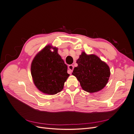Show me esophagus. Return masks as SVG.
<instances>
[{
	"mask_svg": "<svg viewBox=\"0 0 134 134\" xmlns=\"http://www.w3.org/2000/svg\"><path fill=\"white\" fill-rule=\"evenodd\" d=\"M68 72H69V74H71V72L72 71V70H73V69H74V66H73V65H70L68 66Z\"/></svg>",
	"mask_w": 134,
	"mask_h": 134,
	"instance_id": "1",
	"label": "esophagus"
}]
</instances>
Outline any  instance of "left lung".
<instances>
[{
	"mask_svg": "<svg viewBox=\"0 0 134 134\" xmlns=\"http://www.w3.org/2000/svg\"><path fill=\"white\" fill-rule=\"evenodd\" d=\"M77 67L72 72L80 82L82 88L93 93L102 90L110 76L109 66L97 55L82 52L77 60Z\"/></svg>",
	"mask_w": 134,
	"mask_h": 134,
	"instance_id": "8db88e82",
	"label": "left lung"
}]
</instances>
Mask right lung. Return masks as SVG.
Masks as SVG:
<instances>
[{
  "instance_id": "1",
  "label": "right lung",
  "mask_w": 134,
  "mask_h": 134,
  "mask_svg": "<svg viewBox=\"0 0 134 134\" xmlns=\"http://www.w3.org/2000/svg\"><path fill=\"white\" fill-rule=\"evenodd\" d=\"M52 48L53 52H51ZM31 74L35 86L42 92L55 94L62 91L69 74L58 48L47 45L34 58Z\"/></svg>"
}]
</instances>
